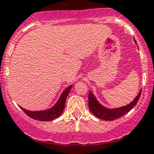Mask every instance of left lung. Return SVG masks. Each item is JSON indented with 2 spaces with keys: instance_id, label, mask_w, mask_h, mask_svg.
Returning a JSON list of instances; mask_svg holds the SVG:
<instances>
[{
  "instance_id": "1",
  "label": "left lung",
  "mask_w": 154,
  "mask_h": 154,
  "mask_svg": "<svg viewBox=\"0 0 154 154\" xmlns=\"http://www.w3.org/2000/svg\"><path fill=\"white\" fill-rule=\"evenodd\" d=\"M141 90L140 91L139 94L135 99L131 102V103L127 104V106H121L119 108H115V109H108V108L104 107L97 100L96 97L94 96L91 91L89 92V97H88V106H89L90 110L91 113L100 119L104 120H113L116 119H118L120 117H123L124 114L128 113L131 109L136 106L138 100L140 99L141 94Z\"/></svg>"
}]
</instances>
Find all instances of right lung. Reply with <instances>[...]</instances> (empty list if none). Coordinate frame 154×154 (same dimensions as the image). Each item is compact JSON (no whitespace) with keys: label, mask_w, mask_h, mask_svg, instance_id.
I'll list each match as a JSON object with an SVG mask.
<instances>
[{"label":"right lung","mask_w":154,"mask_h":154,"mask_svg":"<svg viewBox=\"0 0 154 154\" xmlns=\"http://www.w3.org/2000/svg\"><path fill=\"white\" fill-rule=\"evenodd\" d=\"M72 86H69L67 88H66L64 91L60 95V98L56 103V104L51 108L46 110H41V111H30V110H25L20 106V109L23 110L27 116L31 117L32 119L37 120H41V121H51L54 119L57 118L62 114L65 106V102L66 99L70 92V89L72 88Z\"/></svg>","instance_id":"1"}]
</instances>
